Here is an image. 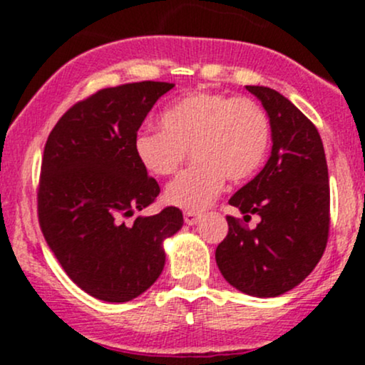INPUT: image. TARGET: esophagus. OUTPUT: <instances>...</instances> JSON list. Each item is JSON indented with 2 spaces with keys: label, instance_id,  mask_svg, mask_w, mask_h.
<instances>
[{
  "label": "esophagus",
  "instance_id": "obj_1",
  "mask_svg": "<svg viewBox=\"0 0 365 365\" xmlns=\"http://www.w3.org/2000/svg\"><path fill=\"white\" fill-rule=\"evenodd\" d=\"M183 220H185L187 225L194 226V225L199 223L200 215H199V212H194V211H185V212H183Z\"/></svg>",
  "mask_w": 365,
  "mask_h": 365
}]
</instances>
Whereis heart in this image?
<instances>
[{"label": "heart", "instance_id": "b5f03b06", "mask_svg": "<svg viewBox=\"0 0 365 365\" xmlns=\"http://www.w3.org/2000/svg\"><path fill=\"white\" fill-rule=\"evenodd\" d=\"M159 128L133 137V153L150 177L175 173L192 150L195 168L180 173L165 190L166 202L202 211L223 192L226 177L244 182L262 166L271 121L261 104L220 92L192 91L159 115Z\"/></svg>", "mask_w": 365, "mask_h": 365}]
</instances>
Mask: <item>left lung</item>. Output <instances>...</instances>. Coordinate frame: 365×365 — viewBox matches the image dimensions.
<instances>
[{"mask_svg": "<svg viewBox=\"0 0 365 365\" xmlns=\"http://www.w3.org/2000/svg\"><path fill=\"white\" fill-rule=\"evenodd\" d=\"M266 110L273 148L264 168L232 195L230 204L261 223L245 228L228 216V235L216 264L232 287L247 295L278 297L302 283L326 249L329 178L324 148L312 121L278 91L245 86Z\"/></svg>", "mask_w": 365, "mask_h": 365, "instance_id": "1", "label": "left lung"}]
</instances>
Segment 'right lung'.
<instances>
[{
	"label": "right lung",
	"mask_w": 365,
	"mask_h": 365,
	"mask_svg": "<svg viewBox=\"0 0 365 365\" xmlns=\"http://www.w3.org/2000/svg\"><path fill=\"white\" fill-rule=\"evenodd\" d=\"M173 87L148 81L96 92L70 108L46 142L41 230L68 278L104 302H128L148 290L165 267L163 244L183 225L178 207L125 223L159 195L133 137Z\"/></svg>",
	"instance_id": "1"
}]
</instances>
